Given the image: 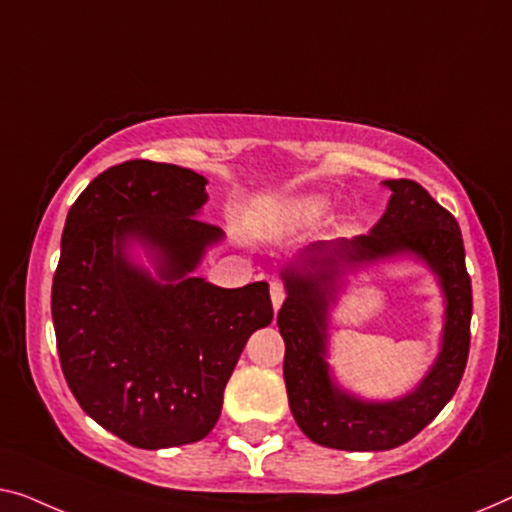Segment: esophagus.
<instances>
[{"instance_id":"esophagus-1","label":"esophagus","mask_w":512,"mask_h":512,"mask_svg":"<svg viewBox=\"0 0 512 512\" xmlns=\"http://www.w3.org/2000/svg\"><path fill=\"white\" fill-rule=\"evenodd\" d=\"M282 301H285V287H282V282L280 280H273L271 282V303H273V308H280L282 305Z\"/></svg>"}]
</instances>
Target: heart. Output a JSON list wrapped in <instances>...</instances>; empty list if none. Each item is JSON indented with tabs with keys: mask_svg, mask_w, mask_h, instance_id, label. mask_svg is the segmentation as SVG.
<instances>
[{
	"mask_svg": "<svg viewBox=\"0 0 512 512\" xmlns=\"http://www.w3.org/2000/svg\"><path fill=\"white\" fill-rule=\"evenodd\" d=\"M326 209V200L322 195H305V197H296L287 204V213L292 216L294 220H303V223H308V220H315L324 213Z\"/></svg>",
	"mask_w": 512,
	"mask_h": 512,
	"instance_id": "1",
	"label": "heart"
}]
</instances>
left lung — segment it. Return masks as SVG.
Wrapping results in <instances>:
<instances>
[{
	"instance_id": "8db88e82",
	"label": "left lung",
	"mask_w": 512,
	"mask_h": 512,
	"mask_svg": "<svg viewBox=\"0 0 512 512\" xmlns=\"http://www.w3.org/2000/svg\"><path fill=\"white\" fill-rule=\"evenodd\" d=\"M384 216L354 239L312 241L280 271L287 299L278 312L285 340L289 409L310 441L338 451H391L414 439L453 398L467 368L471 280L457 220L416 181H384ZM414 258L435 273L445 296L440 354L411 392L368 401L347 392L328 363L330 310L349 275L384 261Z\"/></svg>"
}]
</instances>
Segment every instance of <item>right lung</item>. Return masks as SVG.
<instances>
[{"mask_svg": "<svg viewBox=\"0 0 512 512\" xmlns=\"http://www.w3.org/2000/svg\"><path fill=\"white\" fill-rule=\"evenodd\" d=\"M207 183L126 160L82 190L61 234L52 322L66 384L87 416L147 451L207 437L248 338L273 319L269 282L195 276L225 239L197 218Z\"/></svg>", "mask_w": 512, "mask_h": 512, "instance_id": "1", "label": "right lung"}]
</instances>
